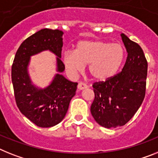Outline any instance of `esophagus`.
<instances>
[{
    "mask_svg": "<svg viewBox=\"0 0 158 158\" xmlns=\"http://www.w3.org/2000/svg\"><path fill=\"white\" fill-rule=\"evenodd\" d=\"M86 88H87V85H85V83H82V82H79L78 83L77 90H83Z\"/></svg>",
    "mask_w": 158,
    "mask_h": 158,
    "instance_id": "obj_1",
    "label": "esophagus"
}]
</instances>
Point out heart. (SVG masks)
I'll return each instance as SVG.
<instances>
[{
    "instance_id": "heart-1",
    "label": "heart",
    "mask_w": 158,
    "mask_h": 158,
    "mask_svg": "<svg viewBox=\"0 0 158 158\" xmlns=\"http://www.w3.org/2000/svg\"><path fill=\"white\" fill-rule=\"evenodd\" d=\"M125 58V50L120 44L100 40H81L76 49L64 52L63 62L66 69L76 73L88 64L89 73L97 81H104L117 73Z\"/></svg>"
}]
</instances>
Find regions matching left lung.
<instances>
[{
    "label": "left lung",
    "mask_w": 158,
    "mask_h": 158,
    "mask_svg": "<svg viewBox=\"0 0 158 158\" xmlns=\"http://www.w3.org/2000/svg\"><path fill=\"white\" fill-rule=\"evenodd\" d=\"M128 52L121 72L93 85L95 98L91 114L105 128L122 126L133 118L145 95L148 63L139 44L121 34Z\"/></svg>",
    "instance_id": "obj_1"
}]
</instances>
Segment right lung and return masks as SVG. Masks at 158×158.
Listing matches in <instances>:
<instances>
[{
    "instance_id": "right-lung-1",
    "label": "right lung",
    "mask_w": 158,
    "mask_h": 158,
    "mask_svg": "<svg viewBox=\"0 0 158 158\" xmlns=\"http://www.w3.org/2000/svg\"><path fill=\"white\" fill-rule=\"evenodd\" d=\"M63 33L59 29H49L35 33L21 43L12 65V82L17 107L23 115L39 127H52L60 123L76 94L77 83L67 80L60 74L64 70L60 60ZM44 50L51 51L57 56L59 73L49 86L40 89L31 83L27 67L31 56Z\"/></svg>"
}]
</instances>
